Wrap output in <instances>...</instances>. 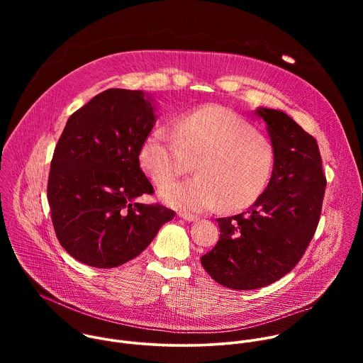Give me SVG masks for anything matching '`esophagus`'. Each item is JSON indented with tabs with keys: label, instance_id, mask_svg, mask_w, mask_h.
Listing matches in <instances>:
<instances>
[{
	"label": "esophagus",
	"instance_id": "esophagus-1",
	"mask_svg": "<svg viewBox=\"0 0 363 363\" xmlns=\"http://www.w3.org/2000/svg\"><path fill=\"white\" fill-rule=\"evenodd\" d=\"M178 217L182 218V220H185L186 223H194V221L198 220V217H195V216H192V214H186V213H178Z\"/></svg>",
	"mask_w": 363,
	"mask_h": 363
}]
</instances>
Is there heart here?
<instances>
[{"instance_id":"b5f03b06","label":"heart","mask_w":363,"mask_h":363,"mask_svg":"<svg viewBox=\"0 0 363 363\" xmlns=\"http://www.w3.org/2000/svg\"><path fill=\"white\" fill-rule=\"evenodd\" d=\"M142 169L157 186H167L194 169L195 178L161 192V199L189 213L220 205L223 211L251 206L269 186L276 165L272 142L240 115L221 106H202L182 115L175 130L161 126L143 139Z\"/></svg>"}]
</instances>
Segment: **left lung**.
I'll return each mask as SVG.
<instances>
[{
    "label": "left lung",
    "instance_id": "left-lung-1",
    "mask_svg": "<svg viewBox=\"0 0 363 363\" xmlns=\"http://www.w3.org/2000/svg\"><path fill=\"white\" fill-rule=\"evenodd\" d=\"M276 152L264 194L238 216L218 218L220 240L201 257L217 283L234 290L269 286L286 276L313 238L326 188L318 142L287 113L257 108Z\"/></svg>",
    "mask_w": 363,
    "mask_h": 363
}]
</instances>
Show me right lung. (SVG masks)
I'll use <instances>...</instances> for the list:
<instances>
[{
    "instance_id": "add662e5",
    "label": "right lung",
    "mask_w": 363,
    "mask_h": 363,
    "mask_svg": "<svg viewBox=\"0 0 363 363\" xmlns=\"http://www.w3.org/2000/svg\"><path fill=\"white\" fill-rule=\"evenodd\" d=\"M155 111L142 90L108 89L65 126L47 198L60 244L83 264L112 269L132 260L175 217L162 205L136 201L153 192L139 150L157 122Z\"/></svg>"
}]
</instances>
